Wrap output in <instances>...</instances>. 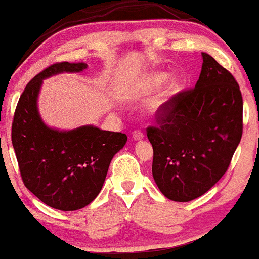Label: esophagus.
I'll list each match as a JSON object with an SVG mask.
<instances>
[{"label":"esophagus","instance_id":"34e87169","mask_svg":"<svg viewBox=\"0 0 259 259\" xmlns=\"http://www.w3.org/2000/svg\"><path fill=\"white\" fill-rule=\"evenodd\" d=\"M133 139H134V140H141V139H144V133H142L141 130H135V132L133 133Z\"/></svg>","mask_w":259,"mask_h":259}]
</instances>
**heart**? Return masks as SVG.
Wrapping results in <instances>:
<instances>
[{
    "label": "heart",
    "mask_w": 259,
    "mask_h": 259,
    "mask_svg": "<svg viewBox=\"0 0 259 259\" xmlns=\"http://www.w3.org/2000/svg\"><path fill=\"white\" fill-rule=\"evenodd\" d=\"M167 78L168 76L165 73L151 74V75L147 78V81H146L147 88L153 89V88H157V86H160L163 82L165 81V80H167ZM175 88H177V84H175V82H170V85H169V88H168V92H171Z\"/></svg>",
    "instance_id": "heart-1"
}]
</instances>
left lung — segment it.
Segmentation results:
<instances>
[{
	"label": "left lung",
	"instance_id": "obj_1",
	"mask_svg": "<svg viewBox=\"0 0 259 259\" xmlns=\"http://www.w3.org/2000/svg\"><path fill=\"white\" fill-rule=\"evenodd\" d=\"M195 88L175 95L147 127L152 174L165 197L189 202L206 194L228 170L242 136V95L233 74L212 56Z\"/></svg>",
	"mask_w": 259,
	"mask_h": 259
}]
</instances>
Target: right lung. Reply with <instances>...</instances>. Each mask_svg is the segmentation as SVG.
<instances>
[{
	"label": "right lung",
	"instance_id": "1",
	"mask_svg": "<svg viewBox=\"0 0 259 259\" xmlns=\"http://www.w3.org/2000/svg\"><path fill=\"white\" fill-rule=\"evenodd\" d=\"M86 63L61 62L34 76L20 95L12 123V144L24 185L40 201L59 210H76L100 194L111 160L127 136L92 125L61 132L49 127L37 111L42 80L79 73Z\"/></svg>",
	"mask_w": 259,
	"mask_h": 259
}]
</instances>
